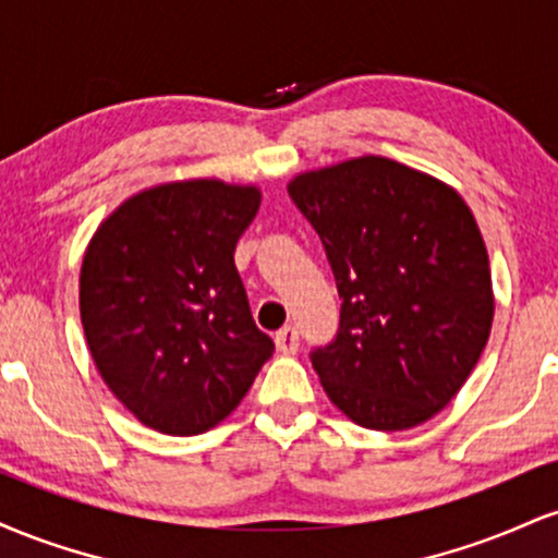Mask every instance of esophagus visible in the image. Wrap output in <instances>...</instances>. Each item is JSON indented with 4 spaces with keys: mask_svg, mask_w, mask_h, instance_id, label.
Instances as JSON below:
<instances>
[{
    "mask_svg": "<svg viewBox=\"0 0 558 558\" xmlns=\"http://www.w3.org/2000/svg\"><path fill=\"white\" fill-rule=\"evenodd\" d=\"M275 345H278L280 354H296L299 349V330L293 325H286L275 332Z\"/></svg>",
    "mask_w": 558,
    "mask_h": 558,
    "instance_id": "obj_1",
    "label": "esophagus"
}]
</instances>
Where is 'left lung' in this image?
<instances>
[{"label":"left lung","mask_w":558,"mask_h":558,"mask_svg":"<svg viewBox=\"0 0 558 558\" xmlns=\"http://www.w3.org/2000/svg\"><path fill=\"white\" fill-rule=\"evenodd\" d=\"M288 194L328 254L341 323L310 354L356 425L407 430L446 407L493 323L488 252L451 185L386 157L301 172Z\"/></svg>","instance_id":"obj_1"}]
</instances>
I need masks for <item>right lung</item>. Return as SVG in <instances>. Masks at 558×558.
Returning a JSON list of instances; mask_svg holds the SVG:
<instances>
[{
    "label": "right lung",
    "instance_id": "obj_1",
    "mask_svg": "<svg viewBox=\"0 0 558 558\" xmlns=\"http://www.w3.org/2000/svg\"><path fill=\"white\" fill-rule=\"evenodd\" d=\"M259 198L254 185L162 183L120 204L88 243L81 267L88 351L107 388L146 427L209 430L272 356L233 262Z\"/></svg>",
    "mask_w": 558,
    "mask_h": 558
}]
</instances>
